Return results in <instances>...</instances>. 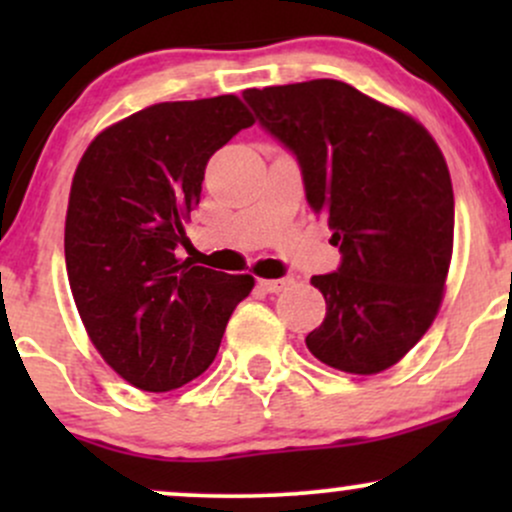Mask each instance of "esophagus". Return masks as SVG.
I'll use <instances>...</instances> for the list:
<instances>
[{"label":"esophagus","mask_w":512,"mask_h":512,"mask_svg":"<svg viewBox=\"0 0 512 512\" xmlns=\"http://www.w3.org/2000/svg\"><path fill=\"white\" fill-rule=\"evenodd\" d=\"M257 286H260V289L267 291V293H279V291L289 289L291 279H260V281H257Z\"/></svg>","instance_id":"1"}]
</instances>
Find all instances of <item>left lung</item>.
Masks as SVG:
<instances>
[{
    "label": "left lung",
    "instance_id": "1",
    "mask_svg": "<svg viewBox=\"0 0 512 512\" xmlns=\"http://www.w3.org/2000/svg\"><path fill=\"white\" fill-rule=\"evenodd\" d=\"M257 122L296 156L305 199L325 214L337 272L310 279L327 315L305 337L344 373L395 366L443 301L455 197L448 163L414 117L334 79L248 88Z\"/></svg>",
    "mask_w": 512,
    "mask_h": 512
}]
</instances>
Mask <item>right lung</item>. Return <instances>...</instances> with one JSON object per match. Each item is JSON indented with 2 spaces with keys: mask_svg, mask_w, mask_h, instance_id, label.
Segmentation results:
<instances>
[{
  "mask_svg": "<svg viewBox=\"0 0 512 512\" xmlns=\"http://www.w3.org/2000/svg\"><path fill=\"white\" fill-rule=\"evenodd\" d=\"M240 98L158 103L88 144L74 173L64 260L88 337L146 392L182 387L211 366L250 274L197 267L185 221L214 151L252 125Z\"/></svg>",
  "mask_w": 512,
  "mask_h": 512,
  "instance_id": "1",
  "label": "right lung"
}]
</instances>
